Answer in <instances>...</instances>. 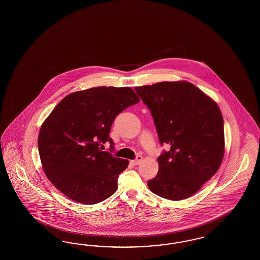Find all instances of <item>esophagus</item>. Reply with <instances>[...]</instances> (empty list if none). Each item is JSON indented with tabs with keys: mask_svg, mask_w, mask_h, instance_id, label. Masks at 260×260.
Masks as SVG:
<instances>
[{
	"mask_svg": "<svg viewBox=\"0 0 260 260\" xmlns=\"http://www.w3.org/2000/svg\"><path fill=\"white\" fill-rule=\"evenodd\" d=\"M142 159H143V157L142 156H137V157L135 158L134 160H132V163L134 164V165H139L140 163H141Z\"/></svg>",
	"mask_w": 260,
	"mask_h": 260,
	"instance_id": "1",
	"label": "esophagus"
}]
</instances>
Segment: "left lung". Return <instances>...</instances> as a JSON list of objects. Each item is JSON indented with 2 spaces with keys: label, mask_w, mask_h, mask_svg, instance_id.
Listing matches in <instances>:
<instances>
[{
  "label": "left lung",
  "mask_w": 260,
  "mask_h": 260,
  "mask_svg": "<svg viewBox=\"0 0 260 260\" xmlns=\"http://www.w3.org/2000/svg\"><path fill=\"white\" fill-rule=\"evenodd\" d=\"M150 109L159 141L170 147L157 158V175L150 190L169 200L193 196L220 167L224 123L218 105L187 81L136 87Z\"/></svg>",
  "instance_id": "8db88e82"
}]
</instances>
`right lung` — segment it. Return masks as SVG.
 <instances>
[{
  "mask_svg": "<svg viewBox=\"0 0 260 260\" xmlns=\"http://www.w3.org/2000/svg\"><path fill=\"white\" fill-rule=\"evenodd\" d=\"M139 97L131 87H97L67 95L44 121L38 150L47 179L66 197L92 205L111 197L128 160L103 151L115 117Z\"/></svg>",
  "mask_w": 260,
  "mask_h": 260,
  "instance_id": "1",
  "label": "right lung"
}]
</instances>
